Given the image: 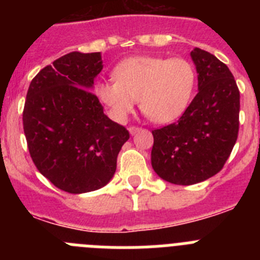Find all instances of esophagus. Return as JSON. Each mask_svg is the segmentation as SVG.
I'll return each mask as SVG.
<instances>
[{"label":"esophagus","instance_id":"esophagus-1","mask_svg":"<svg viewBox=\"0 0 260 260\" xmlns=\"http://www.w3.org/2000/svg\"><path fill=\"white\" fill-rule=\"evenodd\" d=\"M139 130H141V128L137 127V126H130V127H128V133H130L132 135H135Z\"/></svg>","mask_w":260,"mask_h":260}]
</instances>
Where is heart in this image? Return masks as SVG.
I'll list each match as a JSON object with an SVG mask.
<instances>
[{"label": "heart", "instance_id": "heart-1", "mask_svg": "<svg viewBox=\"0 0 260 260\" xmlns=\"http://www.w3.org/2000/svg\"><path fill=\"white\" fill-rule=\"evenodd\" d=\"M116 80L96 84L98 99L110 117L123 122L141 103V109L156 123H171L189 108L195 89L194 66L185 58L135 56L114 68Z\"/></svg>", "mask_w": 260, "mask_h": 260}]
</instances>
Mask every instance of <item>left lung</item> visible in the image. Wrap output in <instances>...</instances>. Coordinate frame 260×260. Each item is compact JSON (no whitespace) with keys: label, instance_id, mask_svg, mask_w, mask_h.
<instances>
[{"label":"left lung","instance_id":"obj_1","mask_svg":"<svg viewBox=\"0 0 260 260\" xmlns=\"http://www.w3.org/2000/svg\"><path fill=\"white\" fill-rule=\"evenodd\" d=\"M197 96L177 122L153 130L151 164L160 178L194 185L221 171L238 135L240 91L228 66L195 48Z\"/></svg>","mask_w":260,"mask_h":260}]
</instances>
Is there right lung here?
Listing matches in <instances>:
<instances>
[{
    "instance_id": "1",
    "label": "right lung",
    "mask_w": 260,
    "mask_h": 260,
    "mask_svg": "<svg viewBox=\"0 0 260 260\" xmlns=\"http://www.w3.org/2000/svg\"><path fill=\"white\" fill-rule=\"evenodd\" d=\"M102 53L71 52L32 79L23 110L29 155L45 178L71 192L102 189L130 135L104 113L91 91Z\"/></svg>"
}]
</instances>
